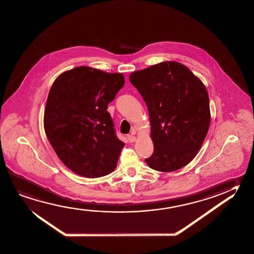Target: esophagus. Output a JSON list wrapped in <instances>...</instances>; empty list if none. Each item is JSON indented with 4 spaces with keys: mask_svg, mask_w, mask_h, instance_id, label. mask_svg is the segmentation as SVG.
Listing matches in <instances>:
<instances>
[{
    "mask_svg": "<svg viewBox=\"0 0 254 254\" xmlns=\"http://www.w3.org/2000/svg\"><path fill=\"white\" fill-rule=\"evenodd\" d=\"M127 138H128V140H129V142L136 141V137L133 136V135H128Z\"/></svg>",
    "mask_w": 254,
    "mask_h": 254,
    "instance_id": "esophagus-1",
    "label": "esophagus"
}]
</instances>
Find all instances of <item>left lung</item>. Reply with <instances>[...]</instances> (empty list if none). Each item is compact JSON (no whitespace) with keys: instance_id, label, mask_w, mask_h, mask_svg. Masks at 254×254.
<instances>
[{"instance_id":"obj_1","label":"left lung","mask_w":254,"mask_h":254,"mask_svg":"<svg viewBox=\"0 0 254 254\" xmlns=\"http://www.w3.org/2000/svg\"><path fill=\"white\" fill-rule=\"evenodd\" d=\"M129 81L149 113L154 153L145 159L146 164L164 172L190 164L211 123L209 96L203 83L184 64L172 61L134 72Z\"/></svg>"}]
</instances>
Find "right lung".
Returning <instances> with one entry per match:
<instances>
[{"mask_svg":"<svg viewBox=\"0 0 254 254\" xmlns=\"http://www.w3.org/2000/svg\"><path fill=\"white\" fill-rule=\"evenodd\" d=\"M124 85L122 73L88 66L64 72L53 82L44 129L60 159L74 173L99 178L116 169L125 143L107 110Z\"/></svg>","mask_w":254,"mask_h":254,"instance_id":"obj_1","label":"right lung"}]
</instances>
